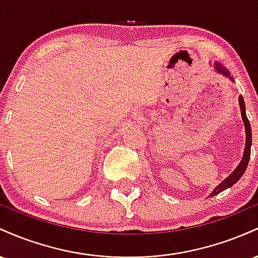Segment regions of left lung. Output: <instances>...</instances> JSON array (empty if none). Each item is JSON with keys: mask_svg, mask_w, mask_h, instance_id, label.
Masks as SVG:
<instances>
[{"mask_svg": "<svg viewBox=\"0 0 258 258\" xmlns=\"http://www.w3.org/2000/svg\"><path fill=\"white\" fill-rule=\"evenodd\" d=\"M210 65H211V64H210ZM214 70H215V73L220 74V75L224 76V78L229 79L230 81L234 82V79L232 78V76H230V73L228 72L227 68H224L223 65H222L221 63H218V61H215V63H214ZM239 106H240L241 119H242V122H244V126H245V135H246V142H245V149H244V154H242V159H241V161L239 162V165L236 166L235 170H234L233 172L230 173L226 179L222 180L220 184H218L214 189V190H212V193L210 194V198L215 197V195H217V194H220L221 191L226 190V189L230 188V186L235 184V183L241 178L242 174L245 173V171H246L248 160H250L251 144H252V132H251L250 121H248L247 116H246L245 102H244V99H242L241 96H239Z\"/></svg>", "mask_w": 258, "mask_h": 258, "instance_id": "obj_1", "label": "left lung"}]
</instances>
